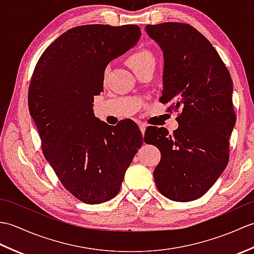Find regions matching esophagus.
Masks as SVG:
<instances>
[{
	"label": "esophagus",
	"mask_w": 254,
	"mask_h": 254,
	"mask_svg": "<svg viewBox=\"0 0 254 254\" xmlns=\"http://www.w3.org/2000/svg\"><path fill=\"white\" fill-rule=\"evenodd\" d=\"M138 127H139V128H141V131H142V133L144 134L145 130H146V124H145L144 122H139V123H138Z\"/></svg>",
	"instance_id": "34e87169"
}]
</instances>
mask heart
I'll list each match as a JSON object with an SVG mask.
<instances>
[{"mask_svg": "<svg viewBox=\"0 0 254 254\" xmlns=\"http://www.w3.org/2000/svg\"><path fill=\"white\" fill-rule=\"evenodd\" d=\"M127 63L133 69L134 73L137 74L143 71V69L154 68L156 64V58L152 50L147 49V48H138V49L134 50L127 57ZM108 72H109V69L106 68L104 74L105 79L108 76Z\"/></svg>", "mask_w": 254, "mask_h": 254, "instance_id": "heart-1", "label": "heart"}]
</instances>
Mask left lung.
Here are the masks:
<instances>
[{
    "label": "left lung",
    "instance_id": "1",
    "mask_svg": "<svg viewBox=\"0 0 254 254\" xmlns=\"http://www.w3.org/2000/svg\"><path fill=\"white\" fill-rule=\"evenodd\" d=\"M164 51L161 104L179 111L177 130L150 127L149 143L160 150L154 170L158 191L177 202L201 197L229 160V136L236 123L233 80L213 45L185 23L147 25ZM147 135V132H145Z\"/></svg>",
    "mask_w": 254,
    "mask_h": 254
}]
</instances>
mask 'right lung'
Here are the masks:
<instances>
[{
  "mask_svg": "<svg viewBox=\"0 0 254 254\" xmlns=\"http://www.w3.org/2000/svg\"><path fill=\"white\" fill-rule=\"evenodd\" d=\"M139 37L137 25L74 27L47 48L32 73L28 107L42 153L62 186L86 204L117 195L143 144L135 122L108 126L93 110L107 64Z\"/></svg>",
  "mask_w": 254,
  "mask_h": 254,
  "instance_id": "1",
  "label": "right lung"
}]
</instances>
